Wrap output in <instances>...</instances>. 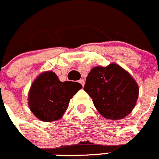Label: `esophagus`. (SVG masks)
I'll return each instance as SVG.
<instances>
[{
    "label": "esophagus",
    "mask_w": 159,
    "mask_h": 159,
    "mask_svg": "<svg viewBox=\"0 0 159 159\" xmlns=\"http://www.w3.org/2000/svg\"><path fill=\"white\" fill-rule=\"evenodd\" d=\"M79 83H80V84L81 85L83 86V87H84V84H85V81H84V80H80L79 81Z\"/></svg>",
    "instance_id": "esophagus-1"
}]
</instances>
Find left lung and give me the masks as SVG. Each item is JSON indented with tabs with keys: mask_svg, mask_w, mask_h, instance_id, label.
<instances>
[{
	"mask_svg": "<svg viewBox=\"0 0 159 159\" xmlns=\"http://www.w3.org/2000/svg\"><path fill=\"white\" fill-rule=\"evenodd\" d=\"M84 90L100 114L109 120L127 116L135 108L139 96L136 81L115 63L94 67L87 76Z\"/></svg>",
	"mask_w": 159,
	"mask_h": 159,
	"instance_id": "left-lung-1",
	"label": "left lung"
}]
</instances>
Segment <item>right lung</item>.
<instances>
[{"label":"right lung","mask_w":159,"mask_h":159,"mask_svg":"<svg viewBox=\"0 0 159 159\" xmlns=\"http://www.w3.org/2000/svg\"><path fill=\"white\" fill-rule=\"evenodd\" d=\"M82 85L76 82L59 80L52 71L41 73L32 83L28 93V106L42 121L59 120L68 107L70 99Z\"/></svg>","instance_id":"1"}]
</instances>
